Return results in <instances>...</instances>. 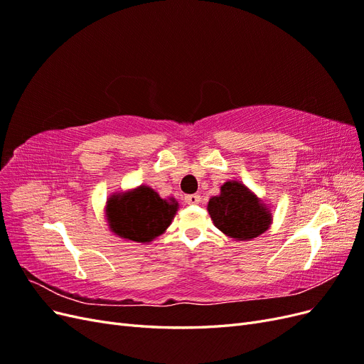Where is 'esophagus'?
<instances>
[{
  "instance_id": "esophagus-1",
  "label": "esophagus",
  "mask_w": 364,
  "mask_h": 364,
  "mask_svg": "<svg viewBox=\"0 0 364 364\" xmlns=\"http://www.w3.org/2000/svg\"><path fill=\"white\" fill-rule=\"evenodd\" d=\"M202 202V197L199 194H190V196H185V203L188 205H197Z\"/></svg>"
}]
</instances>
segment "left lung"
I'll return each instance as SVG.
<instances>
[{
	"mask_svg": "<svg viewBox=\"0 0 364 364\" xmlns=\"http://www.w3.org/2000/svg\"><path fill=\"white\" fill-rule=\"evenodd\" d=\"M208 213L218 230L238 241L257 238L270 228L273 218L267 203L241 181H226L220 194L208 202Z\"/></svg>",
	"mask_w": 364,
	"mask_h": 364,
	"instance_id": "8db88e82",
	"label": "left lung"
}]
</instances>
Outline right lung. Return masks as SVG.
<instances>
[{"instance_id":"obj_1","label":"right lung","mask_w":364,"mask_h":364,"mask_svg":"<svg viewBox=\"0 0 364 364\" xmlns=\"http://www.w3.org/2000/svg\"><path fill=\"white\" fill-rule=\"evenodd\" d=\"M179 203L162 197L147 185L109 196L105 217L111 232L126 241L149 245L171 225Z\"/></svg>"}]
</instances>
